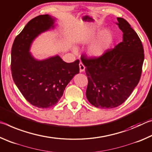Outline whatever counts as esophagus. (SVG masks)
<instances>
[{"label":"esophagus","mask_w":152,"mask_h":152,"mask_svg":"<svg viewBox=\"0 0 152 152\" xmlns=\"http://www.w3.org/2000/svg\"><path fill=\"white\" fill-rule=\"evenodd\" d=\"M79 67H80V72L85 70V66H84V64H82V62H80Z\"/></svg>","instance_id":"1"}]
</instances>
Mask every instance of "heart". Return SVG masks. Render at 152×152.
Wrapping results in <instances>:
<instances>
[{"label": "heart", "instance_id": "obj_1", "mask_svg": "<svg viewBox=\"0 0 152 152\" xmlns=\"http://www.w3.org/2000/svg\"><path fill=\"white\" fill-rule=\"evenodd\" d=\"M113 39L114 37L111 32H104L99 38V39L94 42L88 48V52L89 55L96 58L104 55L111 46Z\"/></svg>", "mask_w": 152, "mask_h": 152}]
</instances>
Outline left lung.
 <instances>
[{"mask_svg":"<svg viewBox=\"0 0 152 152\" xmlns=\"http://www.w3.org/2000/svg\"><path fill=\"white\" fill-rule=\"evenodd\" d=\"M123 42L100 57L82 55L88 77L86 95L97 108L113 109L123 103L140 81L144 60L141 39L129 23L117 17Z\"/></svg>","mask_w":152,"mask_h":152,"instance_id":"8db88e82","label":"left lung"}]
</instances>
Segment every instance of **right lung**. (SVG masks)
Segmentation results:
<instances>
[{"label":"right lung","mask_w":152,"mask_h":152,"mask_svg":"<svg viewBox=\"0 0 152 152\" xmlns=\"http://www.w3.org/2000/svg\"><path fill=\"white\" fill-rule=\"evenodd\" d=\"M48 15L33 18L14 40L11 50V72L15 84L33 106H55L68 84L79 73V60L66 63L59 56L37 60L29 52L31 43L41 33L54 27Z\"/></svg>","instance_id":"right-lung-1"}]
</instances>
